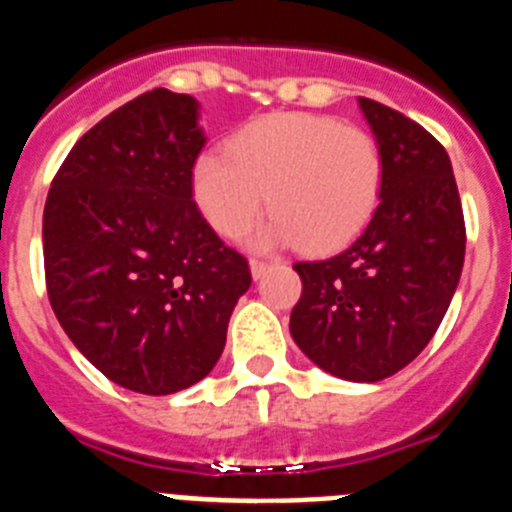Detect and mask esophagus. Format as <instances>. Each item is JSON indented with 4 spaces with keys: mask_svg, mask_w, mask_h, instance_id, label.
<instances>
[{
    "mask_svg": "<svg viewBox=\"0 0 512 512\" xmlns=\"http://www.w3.org/2000/svg\"><path fill=\"white\" fill-rule=\"evenodd\" d=\"M270 268V262H265V260H255V257H252L250 260V270H252V278H262V275H265V270Z\"/></svg>",
    "mask_w": 512,
    "mask_h": 512,
    "instance_id": "obj_1",
    "label": "esophagus"
}]
</instances>
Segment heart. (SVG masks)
<instances>
[{"instance_id": "obj_1", "label": "heart", "mask_w": 512, "mask_h": 512, "mask_svg": "<svg viewBox=\"0 0 512 512\" xmlns=\"http://www.w3.org/2000/svg\"><path fill=\"white\" fill-rule=\"evenodd\" d=\"M229 151L193 164V198L221 237H242L270 206L260 244L299 242L332 252L373 219L384 190V157L371 133L311 113H273L234 133Z\"/></svg>"}]
</instances>
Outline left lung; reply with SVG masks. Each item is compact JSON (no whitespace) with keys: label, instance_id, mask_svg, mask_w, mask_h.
Returning <instances> with one entry per match:
<instances>
[{"label":"left lung","instance_id":"obj_1","mask_svg":"<svg viewBox=\"0 0 512 512\" xmlns=\"http://www.w3.org/2000/svg\"><path fill=\"white\" fill-rule=\"evenodd\" d=\"M358 105L384 157L379 208L348 250L293 265L304 291L291 335L322 371L373 384L415 361L446 317L466 229L446 149L397 110Z\"/></svg>","mask_w":512,"mask_h":512}]
</instances>
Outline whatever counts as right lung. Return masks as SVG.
<instances>
[{
  "label": "right lung",
  "instance_id": "obj_1",
  "mask_svg": "<svg viewBox=\"0 0 512 512\" xmlns=\"http://www.w3.org/2000/svg\"><path fill=\"white\" fill-rule=\"evenodd\" d=\"M198 108L159 87L113 110L69 151L43 211L53 314L97 371L151 397L206 379L252 283L193 201Z\"/></svg>",
  "mask_w": 512,
  "mask_h": 512
}]
</instances>
